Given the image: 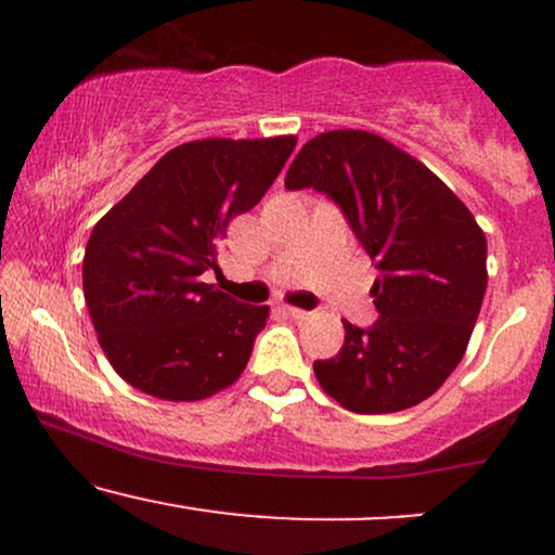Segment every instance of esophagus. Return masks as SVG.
<instances>
[{
    "instance_id": "34e87169",
    "label": "esophagus",
    "mask_w": 555,
    "mask_h": 555,
    "mask_svg": "<svg viewBox=\"0 0 555 555\" xmlns=\"http://www.w3.org/2000/svg\"><path fill=\"white\" fill-rule=\"evenodd\" d=\"M284 313L286 315H289V318H295V321H302V318H308L310 313H308V310H299V308H292V305H286V308H284Z\"/></svg>"
}]
</instances>
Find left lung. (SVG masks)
<instances>
[{
  "label": "left lung",
  "mask_w": 555,
  "mask_h": 555,
  "mask_svg": "<svg viewBox=\"0 0 555 555\" xmlns=\"http://www.w3.org/2000/svg\"><path fill=\"white\" fill-rule=\"evenodd\" d=\"M284 184L326 193L380 271L378 321H344L341 352L313 362L318 384L358 415L428 399L467 352L486 295L488 242L475 216L423 162L367 130L308 140Z\"/></svg>",
  "instance_id": "1"
}]
</instances>
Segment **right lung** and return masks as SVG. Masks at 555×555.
<instances>
[{
  "instance_id": "obj_1",
  "label": "right lung",
  "mask_w": 555,
  "mask_h": 555,
  "mask_svg": "<svg viewBox=\"0 0 555 555\" xmlns=\"http://www.w3.org/2000/svg\"><path fill=\"white\" fill-rule=\"evenodd\" d=\"M295 135L206 138L171 149L93 227L82 295L119 378L149 397L197 401L232 386L269 305H242L214 284L234 216L266 195Z\"/></svg>"
}]
</instances>
